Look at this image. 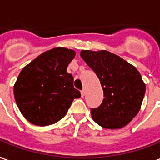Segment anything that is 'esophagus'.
<instances>
[{"mask_svg":"<svg viewBox=\"0 0 160 160\" xmlns=\"http://www.w3.org/2000/svg\"><path fill=\"white\" fill-rule=\"evenodd\" d=\"M81 95H82V97H83L85 95V89H83V90L81 91Z\"/></svg>","mask_w":160,"mask_h":160,"instance_id":"34e87169","label":"esophagus"}]
</instances>
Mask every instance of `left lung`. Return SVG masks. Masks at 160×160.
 <instances>
[{"mask_svg":"<svg viewBox=\"0 0 160 160\" xmlns=\"http://www.w3.org/2000/svg\"><path fill=\"white\" fill-rule=\"evenodd\" d=\"M80 56L100 80L103 103L91 109V117L100 126L120 129L137 115L145 93V84L135 67L107 50H82Z\"/></svg>","mask_w":160,"mask_h":160,"instance_id":"1","label":"left lung"}]
</instances>
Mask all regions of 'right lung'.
Returning <instances> with one entry per match:
<instances>
[{
	"label": "right lung",
	"mask_w": 160,
	"mask_h": 160,
	"mask_svg": "<svg viewBox=\"0 0 160 160\" xmlns=\"http://www.w3.org/2000/svg\"><path fill=\"white\" fill-rule=\"evenodd\" d=\"M72 49L57 47L41 54L26 65L14 85L20 112L31 124H53L62 119L75 98L81 97L73 86L67 67L74 59Z\"/></svg>",
	"instance_id": "1"
}]
</instances>
